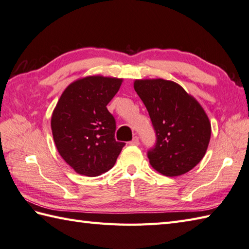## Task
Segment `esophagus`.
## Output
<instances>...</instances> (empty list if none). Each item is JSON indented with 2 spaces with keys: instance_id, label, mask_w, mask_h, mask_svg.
I'll return each instance as SVG.
<instances>
[{
  "instance_id": "obj_1",
  "label": "esophagus",
  "mask_w": 249,
  "mask_h": 249,
  "mask_svg": "<svg viewBox=\"0 0 249 249\" xmlns=\"http://www.w3.org/2000/svg\"><path fill=\"white\" fill-rule=\"evenodd\" d=\"M129 143L131 144V145H138L139 144V138L138 137H134V139L131 140Z\"/></svg>"
}]
</instances>
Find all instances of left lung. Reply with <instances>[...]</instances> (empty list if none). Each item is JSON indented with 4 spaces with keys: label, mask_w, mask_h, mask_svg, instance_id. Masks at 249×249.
<instances>
[{
    "label": "left lung",
    "mask_w": 249,
    "mask_h": 249,
    "mask_svg": "<svg viewBox=\"0 0 249 249\" xmlns=\"http://www.w3.org/2000/svg\"><path fill=\"white\" fill-rule=\"evenodd\" d=\"M134 89L149 111L157 142L147 153L151 166L166 177L192 170L204 157L211 122L202 106L174 81L136 79Z\"/></svg>",
    "instance_id": "left-lung-1"
}]
</instances>
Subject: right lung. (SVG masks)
Returning <instances> with one entry per match:
<instances>
[{"label":"right lung","mask_w":249,"mask_h":249,"mask_svg":"<svg viewBox=\"0 0 249 249\" xmlns=\"http://www.w3.org/2000/svg\"><path fill=\"white\" fill-rule=\"evenodd\" d=\"M123 79L93 75L72 81L51 115L57 152L78 174L97 177L114 166L125 145L114 139L115 121L107 105Z\"/></svg>","instance_id":"1"}]
</instances>
